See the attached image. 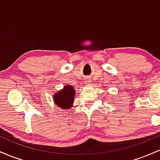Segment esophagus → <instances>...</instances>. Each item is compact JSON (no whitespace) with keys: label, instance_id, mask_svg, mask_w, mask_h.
Returning a JSON list of instances; mask_svg holds the SVG:
<instances>
[{"label":"esophagus","instance_id":"34e87169","mask_svg":"<svg viewBox=\"0 0 160 160\" xmlns=\"http://www.w3.org/2000/svg\"><path fill=\"white\" fill-rule=\"evenodd\" d=\"M90 82H91V80H89V79L86 78V80H85V82H86V83H90Z\"/></svg>","mask_w":160,"mask_h":160}]
</instances>
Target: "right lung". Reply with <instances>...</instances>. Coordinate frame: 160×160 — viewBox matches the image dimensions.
Returning a JSON list of instances; mask_svg holds the SVG:
<instances>
[{
	"mask_svg": "<svg viewBox=\"0 0 160 160\" xmlns=\"http://www.w3.org/2000/svg\"><path fill=\"white\" fill-rule=\"evenodd\" d=\"M75 91L73 86L69 85L65 86L62 90L55 94L54 101L58 107L62 109L69 110L74 103Z\"/></svg>",
	"mask_w": 160,
	"mask_h": 160,
	"instance_id": "add662e5",
	"label": "right lung"
}]
</instances>
